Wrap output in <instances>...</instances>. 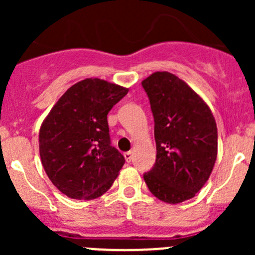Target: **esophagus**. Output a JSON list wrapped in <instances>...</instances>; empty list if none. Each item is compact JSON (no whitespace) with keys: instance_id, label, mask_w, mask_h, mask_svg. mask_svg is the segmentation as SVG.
I'll list each match as a JSON object with an SVG mask.
<instances>
[{"instance_id":"1","label":"esophagus","mask_w":255,"mask_h":255,"mask_svg":"<svg viewBox=\"0 0 255 255\" xmlns=\"http://www.w3.org/2000/svg\"><path fill=\"white\" fill-rule=\"evenodd\" d=\"M125 158H126V160H127V161L132 160V151H126Z\"/></svg>"}]
</instances>
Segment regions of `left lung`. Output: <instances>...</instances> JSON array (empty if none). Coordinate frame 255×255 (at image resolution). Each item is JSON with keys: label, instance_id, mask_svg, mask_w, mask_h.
Masks as SVG:
<instances>
[{"label": "left lung", "instance_id": "left-lung-1", "mask_svg": "<svg viewBox=\"0 0 255 255\" xmlns=\"http://www.w3.org/2000/svg\"><path fill=\"white\" fill-rule=\"evenodd\" d=\"M154 117L156 160L144 174L149 191L166 204L192 199L217 158V126L206 102L184 80L156 71L142 81Z\"/></svg>", "mask_w": 255, "mask_h": 255}]
</instances>
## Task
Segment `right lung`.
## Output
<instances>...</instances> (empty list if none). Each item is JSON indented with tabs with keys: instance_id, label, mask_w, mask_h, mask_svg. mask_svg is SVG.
I'll use <instances>...</instances> for the list:
<instances>
[{
	"instance_id": "add662e5",
	"label": "right lung",
	"mask_w": 255,
	"mask_h": 255,
	"mask_svg": "<svg viewBox=\"0 0 255 255\" xmlns=\"http://www.w3.org/2000/svg\"><path fill=\"white\" fill-rule=\"evenodd\" d=\"M127 92V87L106 80H81L66 90L43 121V168L70 199L102 196L120 174L125 156L111 145L107 115Z\"/></svg>"
}]
</instances>
